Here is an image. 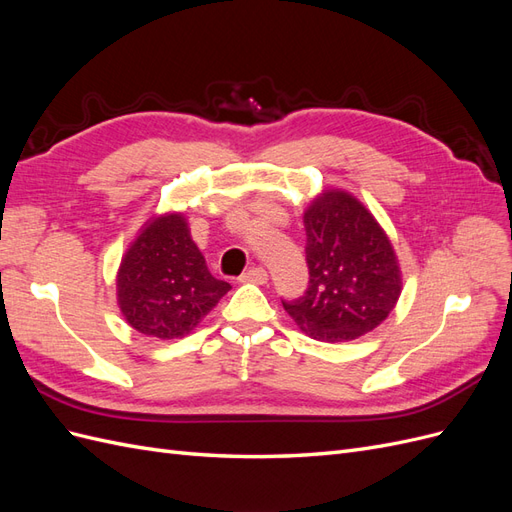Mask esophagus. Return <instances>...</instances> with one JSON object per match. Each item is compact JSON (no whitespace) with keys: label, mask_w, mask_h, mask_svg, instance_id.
I'll return each instance as SVG.
<instances>
[{"label":"esophagus","mask_w":512,"mask_h":512,"mask_svg":"<svg viewBox=\"0 0 512 512\" xmlns=\"http://www.w3.org/2000/svg\"><path fill=\"white\" fill-rule=\"evenodd\" d=\"M267 280H269V273H267V269H262V267H252L250 271H245V273L241 275V282L267 284Z\"/></svg>","instance_id":"1"}]
</instances>
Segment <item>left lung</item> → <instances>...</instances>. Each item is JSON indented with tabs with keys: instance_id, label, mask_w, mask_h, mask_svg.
Masks as SVG:
<instances>
[{
	"instance_id": "left-lung-1",
	"label": "left lung",
	"mask_w": 512,
	"mask_h": 512,
	"mask_svg": "<svg viewBox=\"0 0 512 512\" xmlns=\"http://www.w3.org/2000/svg\"><path fill=\"white\" fill-rule=\"evenodd\" d=\"M309 288L284 303L318 342H350L389 318L401 294V267L386 230L354 194L322 190L303 213Z\"/></svg>"
}]
</instances>
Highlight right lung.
<instances>
[{"instance_id": "1", "label": "right lung", "mask_w": 512, "mask_h": 512, "mask_svg": "<svg viewBox=\"0 0 512 512\" xmlns=\"http://www.w3.org/2000/svg\"><path fill=\"white\" fill-rule=\"evenodd\" d=\"M117 305L138 333L156 339L190 335L230 290L209 273L181 211L153 213L117 269Z\"/></svg>"}]
</instances>
